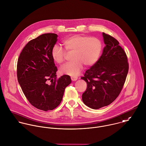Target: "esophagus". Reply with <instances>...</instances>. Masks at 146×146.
Returning a JSON list of instances; mask_svg holds the SVG:
<instances>
[{
    "label": "esophagus",
    "instance_id": "esophagus-1",
    "mask_svg": "<svg viewBox=\"0 0 146 146\" xmlns=\"http://www.w3.org/2000/svg\"><path fill=\"white\" fill-rule=\"evenodd\" d=\"M71 80L72 81H76V80H78V78L77 77H71Z\"/></svg>",
    "mask_w": 146,
    "mask_h": 146
}]
</instances>
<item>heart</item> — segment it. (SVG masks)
<instances>
[{
	"label": "heart",
	"instance_id": "1",
	"mask_svg": "<svg viewBox=\"0 0 146 146\" xmlns=\"http://www.w3.org/2000/svg\"><path fill=\"white\" fill-rule=\"evenodd\" d=\"M62 44L67 51L73 52L71 56L73 61L63 65L60 72L62 74L74 77L80 73L84 64L90 67L96 63L102 48L98 38L79 35L64 39ZM51 55L55 62L61 64L64 60L65 51L61 46L55 45L51 49Z\"/></svg>",
	"mask_w": 146,
	"mask_h": 146
}]
</instances>
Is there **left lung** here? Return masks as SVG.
Listing matches in <instances>:
<instances>
[{
	"label": "left lung",
	"instance_id": "left-lung-1",
	"mask_svg": "<svg viewBox=\"0 0 146 146\" xmlns=\"http://www.w3.org/2000/svg\"><path fill=\"white\" fill-rule=\"evenodd\" d=\"M102 37L105 46L101 56L81 78L87 84L82 95L83 102L94 109L109 105L116 99L129 70L126 54L118 41L104 33Z\"/></svg>",
	"mask_w": 146,
	"mask_h": 146
}]
</instances>
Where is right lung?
<instances>
[{"mask_svg":"<svg viewBox=\"0 0 146 146\" xmlns=\"http://www.w3.org/2000/svg\"><path fill=\"white\" fill-rule=\"evenodd\" d=\"M57 37L56 34L45 33L30 41L17 62V80L24 94L33 106L44 111L53 110L60 104L66 87L71 83L67 75L56 79L58 69L51 51Z\"/></svg>","mask_w":146,"mask_h":146,"instance_id":"add662e5","label":"right lung"}]
</instances>
